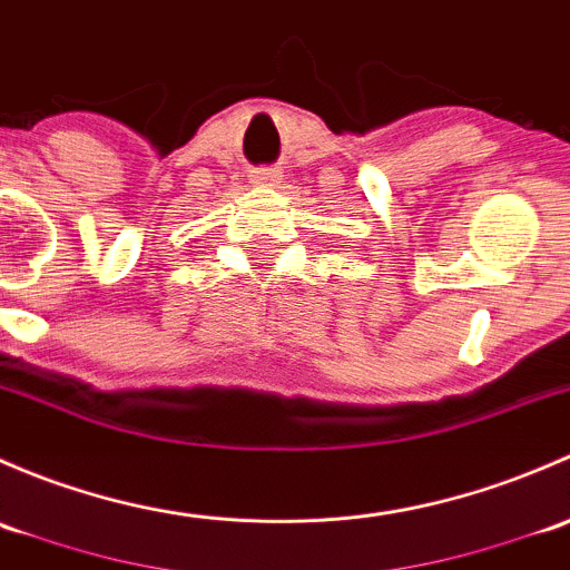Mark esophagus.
Returning a JSON list of instances; mask_svg holds the SVG:
<instances>
[{
  "label": "esophagus",
  "mask_w": 570,
  "mask_h": 570,
  "mask_svg": "<svg viewBox=\"0 0 570 570\" xmlns=\"http://www.w3.org/2000/svg\"><path fill=\"white\" fill-rule=\"evenodd\" d=\"M279 178H283V175H279V169H274V167H257L255 173H252V180H255V184H263V186L279 184Z\"/></svg>",
  "instance_id": "obj_1"
}]
</instances>
